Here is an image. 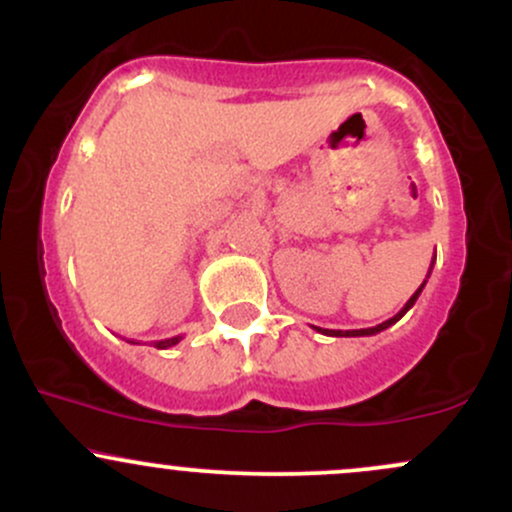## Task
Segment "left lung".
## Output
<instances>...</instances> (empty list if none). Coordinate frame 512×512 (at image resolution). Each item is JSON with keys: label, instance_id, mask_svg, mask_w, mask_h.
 <instances>
[{"label": "left lung", "instance_id": "8db88e82", "mask_svg": "<svg viewBox=\"0 0 512 512\" xmlns=\"http://www.w3.org/2000/svg\"><path fill=\"white\" fill-rule=\"evenodd\" d=\"M431 269H433V262H431ZM431 269H428V274H431ZM426 281H428V276H426ZM426 281H424V284L419 286V289L414 291V296H411L409 301L404 303V308L399 310V313H397L395 317H390V320L380 322V325H375V327H366V330H322V327H315V330H317V332H322V334H327V337H370V334L383 332V330H387V327H390V325H395V322L399 320V317H402L404 313H407V310L411 308V305L416 303V298H419V296H421V291H424Z\"/></svg>", "mask_w": 512, "mask_h": 512}]
</instances>
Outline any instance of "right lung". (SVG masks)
<instances>
[{"instance_id": "right-lung-1", "label": "right lung", "mask_w": 512, "mask_h": 512, "mask_svg": "<svg viewBox=\"0 0 512 512\" xmlns=\"http://www.w3.org/2000/svg\"><path fill=\"white\" fill-rule=\"evenodd\" d=\"M180 339H182V337H170V339H161V342H156L154 346H156V349H168V346H175V344H178Z\"/></svg>"}]
</instances>
